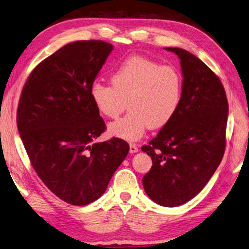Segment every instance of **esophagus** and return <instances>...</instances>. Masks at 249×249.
I'll return each instance as SVG.
<instances>
[{"mask_svg": "<svg viewBox=\"0 0 249 249\" xmlns=\"http://www.w3.org/2000/svg\"><path fill=\"white\" fill-rule=\"evenodd\" d=\"M138 151H139V149H138V147L135 143H130L129 144V152L130 153H136V152H138Z\"/></svg>", "mask_w": 249, "mask_h": 249, "instance_id": "1", "label": "esophagus"}]
</instances>
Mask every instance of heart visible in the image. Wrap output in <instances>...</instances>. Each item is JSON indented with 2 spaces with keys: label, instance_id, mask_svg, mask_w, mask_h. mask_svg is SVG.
<instances>
[{
  "label": "heart",
  "instance_id": "obj_1",
  "mask_svg": "<svg viewBox=\"0 0 249 249\" xmlns=\"http://www.w3.org/2000/svg\"><path fill=\"white\" fill-rule=\"evenodd\" d=\"M112 84L97 81L90 96L97 110L107 118H118L109 125L112 136L137 141L150 127L159 129L174 119L183 95V79L176 68L162 66L144 57H130L111 74Z\"/></svg>",
  "mask_w": 249,
  "mask_h": 249
}]
</instances>
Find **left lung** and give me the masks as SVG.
Here are the masks:
<instances>
[{
	"mask_svg": "<svg viewBox=\"0 0 249 249\" xmlns=\"http://www.w3.org/2000/svg\"><path fill=\"white\" fill-rule=\"evenodd\" d=\"M166 50L180 59L183 95L174 119L141 147L152 159L142 184L153 202L175 207L201 192L220 164L229 105L222 83L205 63L182 48Z\"/></svg>",
	"mask_w": 249,
	"mask_h": 249,
	"instance_id": "left-lung-1",
	"label": "left lung"
}]
</instances>
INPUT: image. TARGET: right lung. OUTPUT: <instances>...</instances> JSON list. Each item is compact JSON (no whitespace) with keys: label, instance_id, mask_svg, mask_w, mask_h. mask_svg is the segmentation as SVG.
<instances>
[{"label":"right lung","instance_id":"right-lung-1","mask_svg":"<svg viewBox=\"0 0 249 249\" xmlns=\"http://www.w3.org/2000/svg\"><path fill=\"white\" fill-rule=\"evenodd\" d=\"M113 50L104 41L69 43L34 68L24 83L17 127L32 167L62 201L84 206L105 193L129 151L106 130L90 87Z\"/></svg>","mask_w":249,"mask_h":249}]
</instances>
